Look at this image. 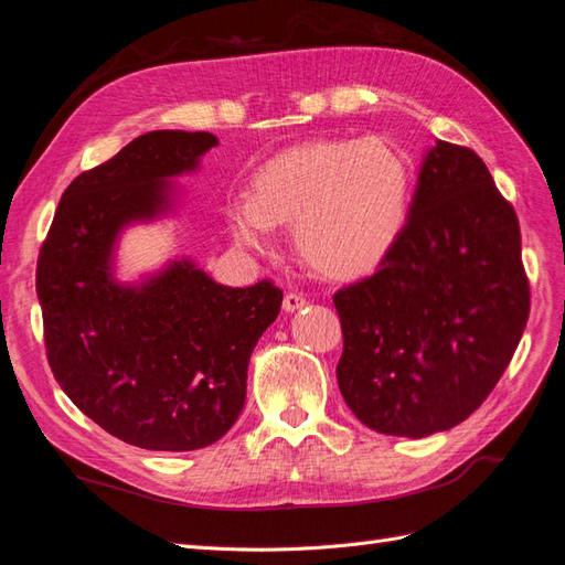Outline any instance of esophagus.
<instances>
[{
	"label": "esophagus",
	"mask_w": 565,
	"mask_h": 565,
	"mask_svg": "<svg viewBox=\"0 0 565 565\" xmlns=\"http://www.w3.org/2000/svg\"><path fill=\"white\" fill-rule=\"evenodd\" d=\"M303 306H306V297H303V295H297V292H289V295H285V299H282V309H285L287 313H295V311L303 309Z\"/></svg>",
	"instance_id": "1"
}]
</instances>
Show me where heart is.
<instances>
[{
  "label": "heart",
  "mask_w": 565,
  "mask_h": 565,
  "mask_svg": "<svg viewBox=\"0 0 565 565\" xmlns=\"http://www.w3.org/2000/svg\"><path fill=\"white\" fill-rule=\"evenodd\" d=\"M409 207V167L388 141H316L289 148L228 204L237 243L264 247L273 224H295L301 256L328 276H358L398 241Z\"/></svg>",
  "instance_id": "heart-1"
}]
</instances>
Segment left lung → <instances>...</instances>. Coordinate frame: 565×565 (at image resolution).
I'll return each instance as SVG.
<instances>
[{"mask_svg":"<svg viewBox=\"0 0 565 565\" xmlns=\"http://www.w3.org/2000/svg\"><path fill=\"white\" fill-rule=\"evenodd\" d=\"M334 306L339 391L370 429L424 438L481 407L519 347L530 287L516 212L471 148L426 152L398 241Z\"/></svg>","mask_w":565,"mask_h":565,"instance_id":"obj_1","label":"left lung"}]
</instances>
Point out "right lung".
Masks as SVG:
<instances>
[{"label":"right lung","mask_w":565,"mask_h":565,"mask_svg":"<svg viewBox=\"0 0 565 565\" xmlns=\"http://www.w3.org/2000/svg\"><path fill=\"white\" fill-rule=\"evenodd\" d=\"M218 141L207 131H148L79 174L58 202L38 259L51 372L84 415L136 448H207L243 413L256 341L282 292L226 287L191 259L141 282L115 280L119 233L174 212V177Z\"/></svg>","instance_id":"1"}]
</instances>
